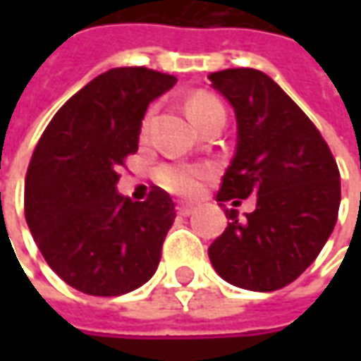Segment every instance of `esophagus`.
<instances>
[{
    "instance_id": "obj_1",
    "label": "esophagus",
    "mask_w": 361,
    "mask_h": 361,
    "mask_svg": "<svg viewBox=\"0 0 361 361\" xmlns=\"http://www.w3.org/2000/svg\"><path fill=\"white\" fill-rule=\"evenodd\" d=\"M195 204H187V202H180L178 207H176V211H178V215H183V216H188V215H192L195 213Z\"/></svg>"
}]
</instances>
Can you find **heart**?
Wrapping results in <instances>:
<instances>
[{
  "mask_svg": "<svg viewBox=\"0 0 361 361\" xmlns=\"http://www.w3.org/2000/svg\"><path fill=\"white\" fill-rule=\"evenodd\" d=\"M216 108H223V106L215 96H209V94H197L188 100L187 104L188 116L192 118V122H197L204 114H209L211 110H216ZM148 126H150V116H146L145 124H142L145 134L148 132ZM157 176H159L162 187L173 190L176 195H195L201 188L204 171L197 169V166H190V164H183V162H173V164L160 166Z\"/></svg>",
  "mask_w": 361,
  "mask_h": 361,
  "instance_id": "1",
  "label": "heart"
}]
</instances>
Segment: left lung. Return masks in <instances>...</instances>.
<instances>
[{
    "instance_id": "1",
    "label": "left lung",
    "mask_w": 361,
    "mask_h": 361,
    "mask_svg": "<svg viewBox=\"0 0 361 361\" xmlns=\"http://www.w3.org/2000/svg\"><path fill=\"white\" fill-rule=\"evenodd\" d=\"M209 80L237 120L235 157L216 201L257 197L245 219L225 211L229 225L209 247V259L227 283L275 291L295 281L329 239L340 171L312 120L267 74L233 68Z\"/></svg>"
}]
</instances>
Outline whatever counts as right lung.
Listing matches in <instances>:
<instances>
[{"label": "right lung", "instance_id": "obj_1", "mask_svg": "<svg viewBox=\"0 0 361 361\" xmlns=\"http://www.w3.org/2000/svg\"><path fill=\"white\" fill-rule=\"evenodd\" d=\"M176 78L112 68L56 112L25 174V221L63 281L88 295H122L159 267L174 202L162 188L145 202L118 192V169L138 150L146 108Z\"/></svg>", "mask_w": 361, "mask_h": 361}]
</instances>
